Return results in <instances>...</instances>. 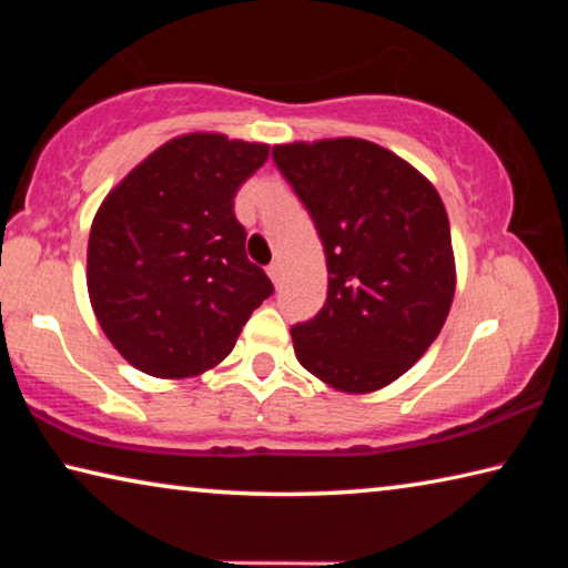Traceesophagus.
I'll list each match as a JSON object with an SVG mask.
<instances>
[{
  "mask_svg": "<svg viewBox=\"0 0 568 568\" xmlns=\"http://www.w3.org/2000/svg\"><path fill=\"white\" fill-rule=\"evenodd\" d=\"M267 275H271V281L277 285V283H281V277H283V265L281 263H271V265H267Z\"/></svg>",
  "mask_w": 568,
  "mask_h": 568,
  "instance_id": "34e87169",
  "label": "esophagus"
}]
</instances>
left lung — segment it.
<instances>
[{
    "mask_svg": "<svg viewBox=\"0 0 568 568\" xmlns=\"http://www.w3.org/2000/svg\"><path fill=\"white\" fill-rule=\"evenodd\" d=\"M273 160L328 263L321 313L291 328L297 361L343 393L390 386L438 338L454 303L444 200L410 162L361 138L287 142Z\"/></svg>",
    "mask_w": 568,
    "mask_h": 568,
    "instance_id": "8db88e82",
    "label": "left lung"
}]
</instances>
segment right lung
Instances as JSON below:
<instances>
[{
  "mask_svg": "<svg viewBox=\"0 0 568 568\" xmlns=\"http://www.w3.org/2000/svg\"><path fill=\"white\" fill-rule=\"evenodd\" d=\"M271 145L187 132L132 168L90 227L88 293L124 361L155 378H192L225 361L273 293L247 261L237 187Z\"/></svg>",
  "mask_w": 568,
  "mask_h": 568,
  "instance_id": "right-lung-1",
  "label": "right lung"
}]
</instances>
